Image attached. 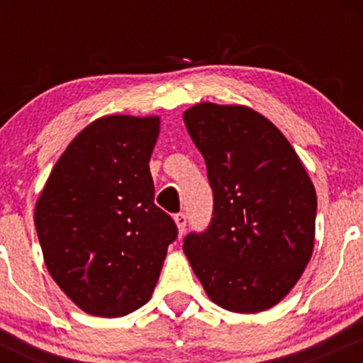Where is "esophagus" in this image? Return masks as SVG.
Listing matches in <instances>:
<instances>
[{"mask_svg": "<svg viewBox=\"0 0 363 363\" xmlns=\"http://www.w3.org/2000/svg\"><path fill=\"white\" fill-rule=\"evenodd\" d=\"M174 220H176V225L179 228V234H182V232L186 230V225H187V215L186 213H177L174 216Z\"/></svg>", "mask_w": 363, "mask_h": 363, "instance_id": "esophagus-1", "label": "esophagus"}]
</instances>
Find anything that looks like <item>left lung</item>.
I'll return each instance as SVG.
<instances>
[{"instance_id":"1","label":"left lung","mask_w":363,"mask_h":363,"mask_svg":"<svg viewBox=\"0 0 363 363\" xmlns=\"http://www.w3.org/2000/svg\"><path fill=\"white\" fill-rule=\"evenodd\" d=\"M184 124L206 164L213 215L184 237L193 272L215 303L252 314L291 290L314 249V184L272 121L244 106L203 102Z\"/></svg>"}]
</instances>
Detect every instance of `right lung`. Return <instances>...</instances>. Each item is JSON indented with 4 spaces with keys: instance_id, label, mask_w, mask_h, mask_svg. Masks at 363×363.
Here are the masks:
<instances>
[{
    "instance_id": "1",
    "label": "right lung",
    "mask_w": 363,
    "mask_h": 363,
    "mask_svg": "<svg viewBox=\"0 0 363 363\" xmlns=\"http://www.w3.org/2000/svg\"><path fill=\"white\" fill-rule=\"evenodd\" d=\"M160 119L106 116L74 138L51 170L34 222L52 280L82 311L121 318L152 297L172 216L150 174Z\"/></svg>"
}]
</instances>
